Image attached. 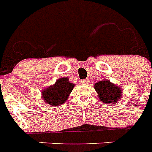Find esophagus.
<instances>
[{
    "instance_id": "obj_1",
    "label": "esophagus",
    "mask_w": 152,
    "mask_h": 152,
    "mask_svg": "<svg viewBox=\"0 0 152 152\" xmlns=\"http://www.w3.org/2000/svg\"><path fill=\"white\" fill-rule=\"evenodd\" d=\"M81 83L82 84H87V83H89V80L88 79H86V80H81Z\"/></svg>"
}]
</instances>
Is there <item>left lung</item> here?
<instances>
[{
    "label": "left lung",
    "mask_w": 152,
    "mask_h": 152,
    "mask_svg": "<svg viewBox=\"0 0 152 152\" xmlns=\"http://www.w3.org/2000/svg\"><path fill=\"white\" fill-rule=\"evenodd\" d=\"M94 89L97 93V97L104 104H111L118 103L123 95V90L116 84H114L108 80L98 81L94 84Z\"/></svg>",
    "instance_id": "1"
}]
</instances>
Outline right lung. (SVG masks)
Listing matches in <instances>:
<instances>
[{
    "label": "right lung",
    "mask_w": 152,
    "mask_h": 152,
    "mask_svg": "<svg viewBox=\"0 0 152 152\" xmlns=\"http://www.w3.org/2000/svg\"><path fill=\"white\" fill-rule=\"evenodd\" d=\"M74 87L75 83H70L68 77H61L53 85L42 90V99L49 105H61L67 101Z\"/></svg>",
    "instance_id": "add662e5"
}]
</instances>
